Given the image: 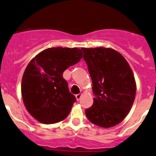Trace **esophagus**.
<instances>
[{
    "mask_svg": "<svg viewBox=\"0 0 156 156\" xmlns=\"http://www.w3.org/2000/svg\"><path fill=\"white\" fill-rule=\"evenodd\" d=\"M82 95L83 94H77L76 96H75V97H76V100H80V99L81 98V97H82Z\"/></svg>",
    "mask_w": 156,
    "mask_h": 156,
    "instance_id": "esophagus-1",
    "label": "esophagus"
}]
</instances>
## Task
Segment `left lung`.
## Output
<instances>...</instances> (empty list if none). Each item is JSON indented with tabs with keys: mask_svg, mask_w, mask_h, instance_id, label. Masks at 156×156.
Returning <instances> with one entry per match:
<instances>
[{
	"mask_svg": "<svg viewBox=\"0 0 156 156\" xmlns=\"http://www.w3.org/2000/svg\"><path fill=\"white\" fill-rule=\"evenodd\" d=\"M96 96L85 114L91 123L108 128L122 122L136 96L133 71L119 52L112 48H82Z\"/></svg>",
	"mask_w": 156,
	"mask_h": 156,
	"instance_id": "left-lung-1",
	"label": "left lung"
}]
</instances>
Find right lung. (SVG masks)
I'll return each mask as SVG.
<instances>
[{
	"mask_svg": "<svg viewBox=\"0 0 156 156\" xmlns=\"http://www.w3.org/2000/svg\"><path fill=\"white\" fill-rule=\"evenodd\" d=\"M83 57L82 50L73 48H50L36 55L22 78L23 103L29 114L45 125L57 123L69 115L75 102L62 73Z\"/></svg>",
	"mask_w": 156,
	"mask_h": 156,
	"instance_id": "1",
	"label": "right lung"
}]
</instances>
